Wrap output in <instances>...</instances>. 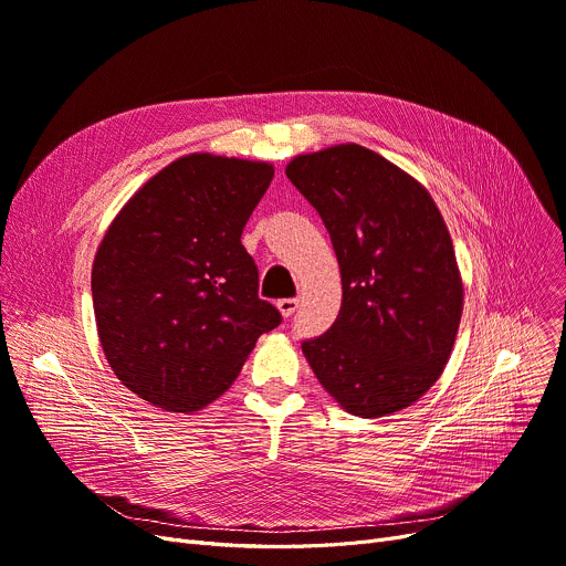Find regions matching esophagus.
I'll list each match as a JSON object with an SVG mask.
<instances>
[{
  "instance_id": "obj_1",
  "label": "esophagus",
  "mask_w": 566,
  "mask_h": 566,
  "mask_svg": "<svg viewBox=\"0 0 566 566\" xmlns=\"http://www.w3.org/2000/svg\"><path fill=\"white\" fill-rule=\"evenodd\" d=\"M298 305H301L298 298H282V301H277V310H280V314L284 318H289L295 310H298Z\"/></svg>"
}]
</instances>
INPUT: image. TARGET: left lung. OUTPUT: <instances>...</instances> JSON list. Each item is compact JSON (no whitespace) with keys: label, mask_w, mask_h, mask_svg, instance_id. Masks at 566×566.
<instances>
[{"label":"left lung","mask_w":566,"mask_h":566,"mask_svg":"<svg viewBox=\"0 0 566 566\" xmlns=\"http://www.w3.org/2000/svg\"><path fill=\"white\" fill-rule=\"evenodd\" d=\"M286 176L316 208L342 271L335 323L303 342L310 367L360 418L410 406L448 365L463 312L438 206L412 176L360 144L293 158Z\"/></svg>","instance_id":"1"}]
</instances>
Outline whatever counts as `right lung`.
<instances>
[{
	"mask_svg": "<svg viewBox=\"0 0 566 566\" xmlns=\"http://www.w3.org/2000/svg\"><path fill=\"white\" fill-rule=\"evenodd\" d=\"M273 165L190 154L160 169L112 220L92 268L105 358L130 392L195 412L241 374L282 314L259 298L243 229Z\"/></svg>",
	"mask_w": 566,
	"mask_h": 566,
	"instance_id": "obj_1",
	"label": "right lung"
}]
</instances>
